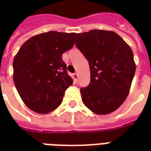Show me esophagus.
<instances>
[{
    "label": "esophagus",
    "mask_w": 151,
    "mask_h": 151,
    "mask_svg": "<svg viewBox=\"0 0 151 151\" xmlns=\"http://www.w3.org/2000/svg\"><path fill=\"white\" fill-rule=\"evenodd\" d=\"M73 78L75 82H78V73H73Z\"/></svg>",
    "instance_id": "1"
}]
</instances>
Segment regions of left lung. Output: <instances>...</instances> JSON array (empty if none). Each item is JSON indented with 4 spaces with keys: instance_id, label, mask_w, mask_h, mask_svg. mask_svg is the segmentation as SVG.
Returning a JSON list of instances; mask_svg holds the SVG:
<instances>
[{
    "instance_id": "8db88e82",
    "label": "left lung",
    "mask_w": 151,
    "mask_h": 151,
    "mask_svg": "<svg viewBox=\"0 0 151 151\" xmlns=\"http://www.w3.org/2000/svg\"><path fill=\"white\" fill-rule=\"evenodd\" d=\"M75 44L91 71L90 84L80 90L83 104L98 115L116 111L129 95L135 74L131 47L119 35L104 30L77 34Z\"/></svg>"
}]
</instances>
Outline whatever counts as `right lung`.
Masks as SVG:
<instances>
[{"label":"right lung","instance_id":"right-lung-1","mask_svg":"<svg viewBox=\"0 0 151 151\" xmlns=\"http://www.w3.org/2000/svg\"><path fill=\"white\" fill-rule=\"evenodd\" d=\"M76 33L48 31L27 40L14 61V82L27 107L46 114L58 108L73 85L62 54L74 45Z\"/></svg>","mask_w":151,"mask_h":151}]
</instances>
